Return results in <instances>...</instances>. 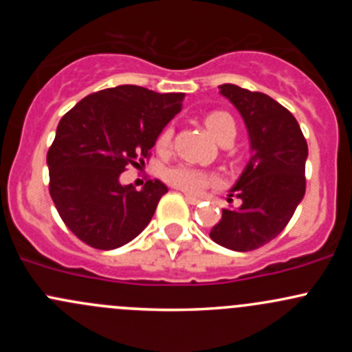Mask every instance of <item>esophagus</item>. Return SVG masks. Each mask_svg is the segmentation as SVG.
<instances>
[{
  "label": "esophagus",
  "mask_w": 352,
  "mask_h": 352,
  "mask_svg": "<svg viewBox=\"0 0 352 352\" xmlns=\"http://www.w3.org/2000/svg\"><path fill=\"white\" fill-rule=\"evenodd\" d=\"M186 199H187V202H189V204H197V202L201 201V199L196 197V196H190V194H186Z\"/></svg>",
  "instance_id": "34e87169"
}]
</instances>
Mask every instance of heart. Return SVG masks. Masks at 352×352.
Here are the masks:
<instances>
[{
  "instance_id": "obj_1",
  "label": "heart",
  "mask_w": 352,
  "mask_h": 352,
  "mask_svg": "<svg viewBox=\"0 0 352 352\" xmlns=\"http://www.w3.org/2000/svg\"><path fill=\"white\" fill-rule=\"evenodd\" d=\"M204 124L209 129V133H211L218 141L221 140L223 136H226V134L235 133L236 131L233 117L230 116L228 112H223V110H212V112H209L208 116L204 117ZM172 127L163 129V133L160 134L158 138L160 146H168L170 141H172ZM166 180H168L170 186L177 187V189L184 190V192L201 194L209 184L214 182L216 177L204 172V170L196 168V166L177 165L166 172Z\"/></svg>"
}]
</instances>
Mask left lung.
Returning a JSON list of instances; mask_svg holds the SVG:
<instances>
[{"mask_svg": "<svg viewBox=\"0 0 352 352\" xmlns=\"http://www.w3.org/2000/svg\"><path fill=\"white\" fill-rule=\"evenodd\" d=\"M219 94L243 117L252 156L226 199L242 204L223 209L209 236L230 250H255L285 230L305 196L307 140L293 113L269 95L232 83Z\"/></svg>", "mask_w": 352, "mask_h": 352, "instance_id": "left-lung-1", "label": "left lung"}]
</instances>
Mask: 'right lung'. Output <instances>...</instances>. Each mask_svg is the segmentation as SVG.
Instances as JSON below:
<instances>
[{"instance_id":"right-lung-1","label":"right lung","mask_w":352,"mask_h":352,"mask_svg":"<svg viewBox=\"0 0 352 352\" xmlns=\"http://www.w3.org/2000/svg\"><path fill=\"white\" fill-rule=\"evenodd\" d=\"M184 97L120 85L88 95L59 120L47 151L49 192L81 242L113 250L146 228L168 189L155 179L136 190L120 186L119 177L129 163L150 158Z\"/></svg>"}]
</instances>
